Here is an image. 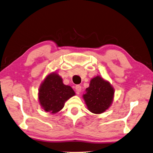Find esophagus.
<instances>
[{
    "mask_svg": "<svg viewBox=\"0 0 153 153\" xmlns=\"http://www.w3.org/2000/svg\"><path fill=\"white\" fill-rule=\"evenodd\" d=\"M81 90H82L81 86H79V85H76V91L77 94H79V93L81 92Z\"/></svg>",
    "mask_w": 153,
    "mask_h": 153,
    "instance_id": "1",
    "label": "esophagus"
}]
</instances>
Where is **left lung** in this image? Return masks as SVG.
Here are the masks:
<instances>
[{
    "label": "left lung",
    "mask_w": 153,
    "mask_h": 153,
    "mask_svg": "<svg viewBox=\"0 0 153 153\" xmlns=\"http://www.w3.org/2000/svg\"><path fill=\"white\" fill-rule=\"evenodd\" d=\"M115 89L108 80L100 76L91 79L89 86L82 95L88 111L94 114L105 112L112 105Z\"/></svg>",
    "instance_id": "8db88e82"
}]
</instances>
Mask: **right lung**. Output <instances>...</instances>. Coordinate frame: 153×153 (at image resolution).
<instances>
[{"instance_id": "1", "label": "right lung", "mask_w": 153, "mask_h": 153, "mask_svg": "<svg viewBox=\"0 0 153 153\" xmlns=\"http://www.w3.org/2000/svg\"><path fill=\"white\" fill-rule=\"evenodd\" d=\"M76 93L69 85L63 83L58 73H50L43 79L38 89L40 105L45 112L56 114L62 110L65 102Z\"/></svg>"}]
</instances>
